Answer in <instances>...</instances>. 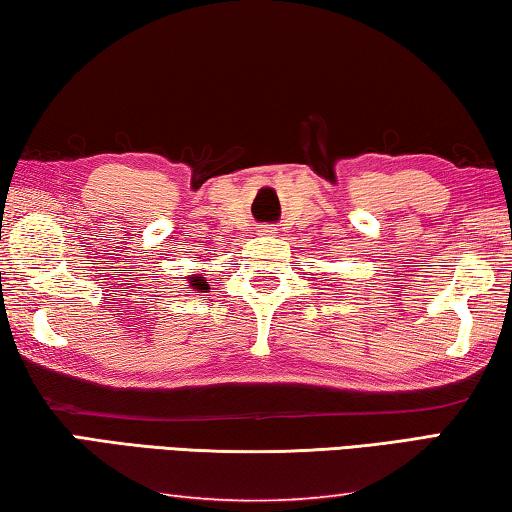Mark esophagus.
<instances>
[{
	"label": "esophagus",
	"instance_id": "esophagus-1",
	"mask_svg": "<svg viewBox=\"0 0 512 512\" xmlns=\"http://www.w3.org/2000/svg\"><path fill=\"white\" fill-rule=\"evenodd\" d=\"M258 233H261V235H277V229H274V226H270V224H265V226H258Z\"/></svg>",
	"mask_w": 512,
	"mask_h": 512
}]
</instances>
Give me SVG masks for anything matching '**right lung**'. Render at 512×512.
Instances as JSON below:
<instances>
[{"label":"right lung","instance_id":"obj_1","mask_svg":"<svg viewBox=\"0 0 512 512\" xmlns=\"http://www.w3.org/2000/svg\"><path fill=\"white\" fill-rule=\"evenodd\" d=\"M187 283H190V288L196 290V293H208V290H210L208 281H206V277H203V274H190V277H187Z\"/></svg>","mask_w":512,"mask_h":512}]
</instances>
